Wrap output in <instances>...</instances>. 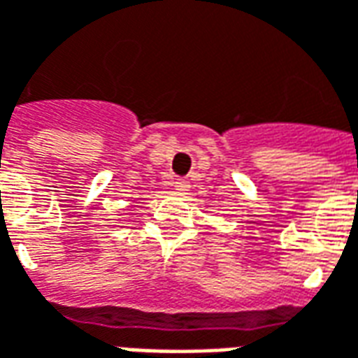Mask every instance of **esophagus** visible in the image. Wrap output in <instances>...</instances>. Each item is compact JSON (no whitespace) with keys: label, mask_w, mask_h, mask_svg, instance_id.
<instances>
[{"label":"esophagus","mask_w":358,"mask_h":358,"mask_svg":"<svg viewBox=\"0 0 358 358\" xmlns=\"http://www.w3.org/2000/svg\"><path fill=\"white\" fill-rule=\"evenodd\" d=\"M174 187L178 189V192H187L189 189V182L186 178H176L174 180Z\"/></svg>","instance_id":"obj_1"}]
</instances>
